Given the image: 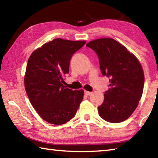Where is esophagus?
<instances>
[{"instance_id": "obj_1", "label": "esophagus", "mask_w": 158, "mask_h": 158, "mask_svg": "<svg viewBox=\"0 0 158 158\" xmlns=\"http://www.w3.org/2000/svg\"><path fill=\"white\" fill-rule=\"evenodd\" d=\"M84 94L85 95H90L92 94V92H89V91H86V90H85Z\"/></svg>"}]
</instances>
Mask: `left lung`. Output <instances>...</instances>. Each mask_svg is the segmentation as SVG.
<instances>
[{
	"label": "left lung",
	"instance_id": "left-lung-1",
	"mask_svg": "<svg viewBox=\"0 0 158 158\" xmlns=\"http://www.w3.org/2000/svg\"><path fill=\"white\" fill-rule=\"evenodd\" d=\"M86 46L98 55L102 75L109 78V89L98 106L99 115L113 123L125 121L137 107L142 95V67L135 55L112 38L95 40Z\"/></svg>",
	"mask_w": 158,
	"mask_h": 158
}]
</instances>
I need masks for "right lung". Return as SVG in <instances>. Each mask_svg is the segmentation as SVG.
Listing matches in <instances>:
<instances>
[{"label": "right lung", "instance_id": "add662e5", "mask_svg": "<svg viewBox=\"0 0 158 158\" xmlns=\"http://www.w3.org/2000/svg\"><path fill=\"white\" fill-rule=\"evenodd\" d=\"M85 43L56 38L35 50L28 58L24 77L26 93L40 116L51 124L70 121L84 98L83 90L64 86L63 77L69 73L73 55Z\"/></svg>", "mask_w": 158, "mask_h": 158}]
</instances>
